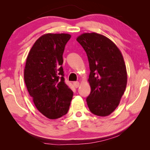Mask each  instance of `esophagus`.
Returning <instances> with one entry per match:
<instances>
[{
  "label": "esophagus",
  "mask_w": 150,
  "mask_h": 150,
  "mask_svg": "<svg viewBox=\"0 0 150 150\" xmlns=\"http://www.w3.org/2000/svg\"><path fill=\"white\" fill-rule=\"evenodd\" d=\"M73 85L75 86V88H78L79 86V82H78V81H75V82H73Z\"/></svg>",
  "instance_id": "obj_1"
}]
</instances>
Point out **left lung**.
I'll return each mask as SVG.
<instances>
[{
  "label": "left lung",
  "instance_id": "obj_1",
  "mask_svg": "<svg viewBox=\"0 0 150 150\" xmlns=\"http://www.w3.org/2000/svg\"><path fill=\"white\" fill-rule=\"evenodd\" d=\"M77 41L89 63L88 107L96 116H108L118 106L126 89L127 73L122 55L110 40L96 33L81 34Z\"/></svg>",
  "mask_w": 150,
  "mask_h": 150
}]
</instances>
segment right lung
<instances>
[{
  "label": "right lung",
  "mask_w": 150,
  "mask_h": 150,
  "mask_svg": "<svg viewBox=\"0 0 150 150\" xmlns=\"http://www.w3.org/2000/svg\"><path fill=\"white\" fill-rule=\"evenodd\" d=\"M67 34H47L36 40L30 50L24 69L28 91L40 112L57 119L69 110L73 93L65 82L62 67Z\"/></svg>",
  "instance_id": "obj_1"
}]
</instances>
